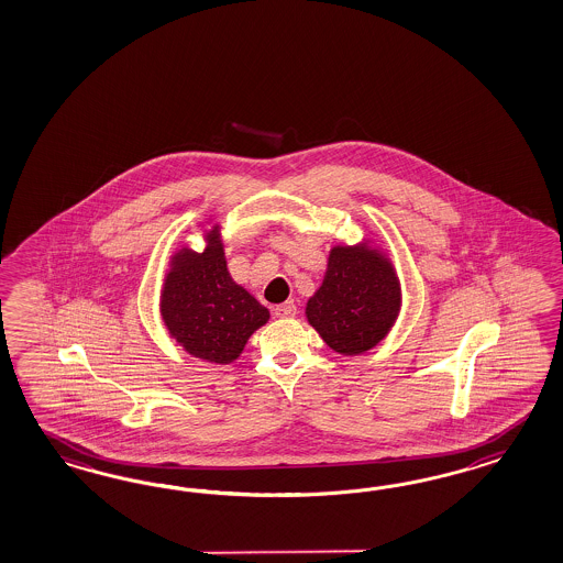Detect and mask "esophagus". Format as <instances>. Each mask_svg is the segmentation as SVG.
Returning a JSON list of instances; mask_svg holds the SVG:
<instances>
[{
    "label": "esophagus",
    "instance_id": "34e87169",
    "mask_svg": "<svg viewBox=\"0 0 563 563\" xmlns=\"http://www.w3.org/2000/svg\"><path fill=\"white\" fill-rule=\"evenodd\" d=\"M295 313H297L295 301H285V303L274 307V316L276 318H292Z\"/></svg>",
    "mask_w": 563,
    "mask_h": 563
}]
</instances>
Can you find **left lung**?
Masks as SVG:
<instances>
[{"instance_id":"obj_1","label":"left lung","mask_w":563,"mask_h":563,"mask_svg":"<svg viewBox=\"0 0 563 563\" xmlns=\"http://www.w3.org/2000/svg\"><path fill=\"white\" fill-rule=\"evenodd\" d=\"M400 309V285L388 257L367 247H334L322 287L307 301L309 324L330 349L358 355L382 341Z\"/></svg>"}]
</instances>
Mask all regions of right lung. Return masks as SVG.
Instances as JSON below:
<instances>
[{
  "label": "right lung",
  "mask_w": 563,
  "mask_h": 563,
  "mask_svg": "<svg viewBox=\"0 0 563 563\" xmlns=\"http://www.w3.org/2000/svg\"><path fill=\"white\" fill-rule=\"evenodd\" d=\"M161 313L169 334L189 355L227 365L271 313L231 278L219 229L202 254L181 250L165 278Z\"/></svg>",
  "instance_id": "right-lung-1"
}]
</instances>
